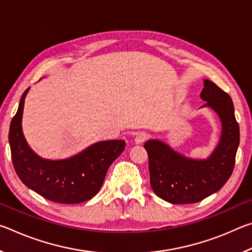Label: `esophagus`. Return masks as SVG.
Instances as JSON below:
<instances>
[{
  "mask_svg": "<svg viewBox=\"0 0 252 252\" xmlns=\"http://www.w3.org/2000/svg\"><path fill=\"white\" fill-rule=\"evenodd\" d=\"M148 139V133L147 132H138V133L135 134V138H134V142L136 144H140V143H143L146 140Z\"/></svg>",
  "mask_w": 252,
  "mask_h": 252,
  "instance_id": "esophagus-1",
  "label": "esophagus"
}]
</instances>
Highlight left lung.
<instances>
[{
	"mask_svg": "<svg viewBox=\"0 0 252 252\" xmlns=\"http://www.w3.org/2000/svg\"><path fill=\"white\" fill-rule=\"evenodd\" d=\"M201 108L215 111L221 122V134L207 159L188 158L161 140L144 143L149 156L150 185L158 197L173 204L199 202L219 191L231 176L240 141L231 97L210 80L203 81Z\"/></svg>",
	"mask_w": 252,
	"mask_h": 252,
	"instance_id": "left-lung-1",
	"label": "left lung"
}]
</instances>
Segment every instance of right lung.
Here are the masks:
<instances>
[{
    "mask_svg": "<svg viewBox=\"0 0 252 252\" xmlns=\"http://www.w3.org/2000/svg\"><path fill=\"white\" fill-rule=\"evenodd\" d=\"M12 119L8 142L15 172L25 186L42 197L59 203L84 202L99 192L111 163L125 150L123 140H109L91 144L66 159L49 160L37 156L25 140L22 130L24 100Z\"/></svg>",
    "mask_w": 252,
    "mask_h": 252,
    "instance_id": "right-lung-1",
    "label": "right lung"
}]
</instances>
